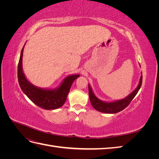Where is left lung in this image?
<instances>
[{
  "label": "left lung",
  "instance_id": "obj_1",
  "mask_svg": "<svg viewBox=\"0 0 159 159\" xmlns=\"http://www.w3.org/2000/svg\"><path fill=\"white\" fill-rule=\"evenodd\" d=\"M142 74V73H141ZM143 75H141L139 82L137 87L134 89V90L128 95L126 98L124 99L113 101V102H104L99 99L96 95L94 94L93 91L91 88V85L88 84L89 88V95L91 104L92 105L93 107L99 112H102L105 113H117L120 112L121 111L126 108L129 104L131 103L133 99L135 97V95L138 93L139 90L140 89L142 84Z\"/></svg>",
  "mask_w": 159,
  "mask_h": 159
}]
</instances>
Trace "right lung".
Instances as JSON below:
<instances>
[{"instance_id":"1","label":"right lung","mask_w":159,"mask_h":159,"mask_svg":"<svg viewBox=\"0 0 159 159\" xmlns=\"http://www.w3.org/2000/svg\"><path fill=\"white\" fill-rule=\"evenodd\" d=\"M25 46H23L18 65V80L23 93L32 102L42 109L54 110L61 107L66 102L71 86L79 74L70 75L62 81L55 89H46L36 87L26 78L22 69V56Z\"/></svg>"}]
</instances>
